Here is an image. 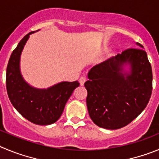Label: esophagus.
Returning <instances> with one entry per match:
<instances>
[{"mask_svg": "<svg viewBox=\"0 0 159 159\" xmlns=\"http://www.w3.org/2000/svg\"><path fill=\"white\" fill-rule=\"evenodd\" d=\"M87 79H86V76H84V75H83V76L80 77V85H84V83L86 82Z\"/></svg>", "mask_w": 159, "mask_h": 159, "instance_id": "1", "label": "esophagus"}]
</instances>
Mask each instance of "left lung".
<instances>
[{"mask_svg":"<svg viewBox=\"0 0 159 159\" xmlns=\"http://www.w3.org/2000/svg\"><path fill=\"white\" fill-rule=\"evenodd\" d=\"M136 44L143 48L139 43ZM142 48L127 49L88 72L89 80L84 84L87 107L97 126L108 130L122 128L147 107L153 75L147 52Z\"/></svg>","mask_w":159,"mask_h":159,"instance_id":"1","label":"left lung"}]
</instances>
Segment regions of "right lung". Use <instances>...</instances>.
<instances>
[{"instance_id": "right-lung-1", "label": "right lung", "mask_w": 159, "mask_h": 159, "mask_svg": "<svg viewBox=\"0 0 159 159\" xmlns=\"http://www.w3.org/2000/svg\"><path fill=\"white\" fill-rule=\"evenodd\" d=\"M31 32L24 36L11 55L6 70V88L12 106L24 118L37 125H50L60 119L78 81L60 82L40 89L24 80L20 68V55Z\"/></svg>"}]
</instances>
